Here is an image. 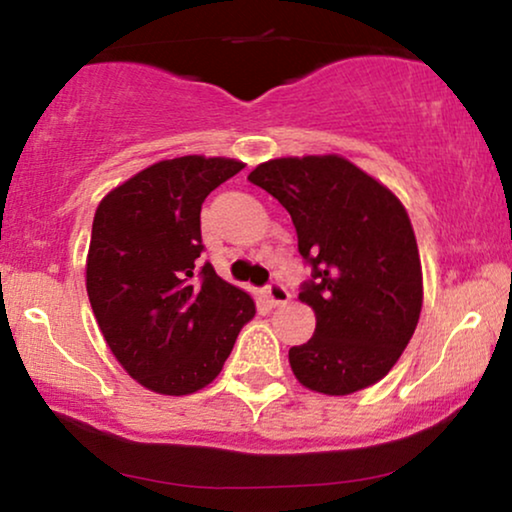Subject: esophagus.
I'll list each match as a JSON object with an SVG mask.
<instances>
[{
  "instance_id": "1",
  "label": "esophagus",
  "mask_w": 512,
  "mask_h": 512,
  "mask_svg": "<svg viewBox=\"0 0 512 512\" xmlns=\"http://www.w3.org/2000/svg\"><path fill=\"white\" fill-rule=\"evenodd\" d=\"M289 291L284 289L282 284L279 282H272L268 289H265V300H268V303L272 305V307H279V305H286L289 303Z\"/></svg>"
}]
</instances>
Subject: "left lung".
I'll return each instance as SVG.
<instances>
[{
	"label": "left lung",
	"mask_w": 512,
	"mask_h": 512,
	"mask_svg": "<svg viewBox=\"0 0 512 512\" xmlns=\"http://www.w3.org/2000/svg\"><path fill=\"white\" fill-rule=\"evenodd\" d=\"M249 181L291 214L300 256L314 270L298 298L317 328L289 349L296 380L326 396L373 387L401 359L424 303L403 202L338 153L265 160Z\"/></svg>",
	"instance_id": "left-lung-1"
}]
</instances>
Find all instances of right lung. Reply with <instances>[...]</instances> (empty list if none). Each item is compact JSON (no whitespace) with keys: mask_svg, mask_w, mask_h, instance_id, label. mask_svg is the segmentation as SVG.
I'll list each match as a JSON object with an SVG mask.
<instances>
[{"mask_svg":"<svg viewBox=\"0 0 512 512\" xmlns=\"http://www.w3.org/2000/svg\"><path fill=\"white\" fill-rule=\"evenodd\" d=\"M242 160H158L104 195L95 209L86 291L97 326L125 373L163 396L216 380L242 326L256 314L247 291L202 265L200 209Z\"/></svg>","mask_w":512,"mask_h":512,"instance_id":"right-lung-1","label":"right lung"}]
</instances>
